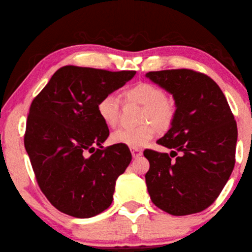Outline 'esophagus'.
<instances>
[{"label": "esophagus", "mask_w": 252, "mask_h": 252, "mask_svg": "<svg viewBox=\"0 0 252 252\" xmlns=\"http://www.w3.org/2000/svg\"><path fill=\"white\" fill-rule=\"evenodd\" d=\"M131 153H132V157H133L134 158H140L141 155H142V151L139 150V149H133V148H132L131 149Z\"/></svg>", "instance_id": "1"}]
</instances>
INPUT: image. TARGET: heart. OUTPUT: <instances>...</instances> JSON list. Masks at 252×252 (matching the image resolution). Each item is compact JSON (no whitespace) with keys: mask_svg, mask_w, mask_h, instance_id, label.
<instances>
[{"mask_svg":"<svg viewBox=\"0 0 252 252\" xmlns=\"http://www.w3.org/2000/svg\"><path fill=\"white\" fill-rule=\"evenodd\" d=\"M126 101L141 104V122L135 127H121L113 132V143L122 144L129 148L139 149L153 138L155 129L150 122L158 129H166L175 116V106L171 99L165 97L164 90L150 82H138L123 91ZM120 100L114 94H107L97 103V112L101 121L109 127H114L119 120ZM149 121V123H145Z\"/></svg>","mask_w":252,"mask_h":252,"instance_id":"heart-1","label":"heart"}]
</instances>
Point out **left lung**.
Returning a JSON list of instances; mask_svg holds the SVG:
<instances>
[{"instance_id": "left-lung-1", "label": "left lung", "mask_w": 252, "mask_h": 252, "mask_svg": "<svg viewBox=\"0 0 252 252\" xmlns=\"http://www.w3.org/2000/svg\"><path fill=\"white\" fill-rule=\"evenodd\" d=\"M145 77L171 94L176 107L170 130L157 141L171 153L143 152L150 162L145 182L151 200L174 216L202 212L216 200L234 170V114L219 86L202 72L170 69Z\"/></svg>"}]
</instances>
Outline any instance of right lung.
Listing matches in <instances>:
<instances>
[{"label": "right lung", "mask_w": 252, "mask_h": 252, "mask_svg": "<svg viewBox=\"0 0 252 252\" xmlns=\"http://www.w3.org/2000/svg\"><path fill=\"white\" fill-rule=\"evenodd\" d=\"M134 75L65 66L32 102L24 145L39 189L59 212L90 218L111 205L117 178L132 155L122 144L102 149L109 129L97 103Z\"/></svg>", "instance_id": "1"}]
</instances>
